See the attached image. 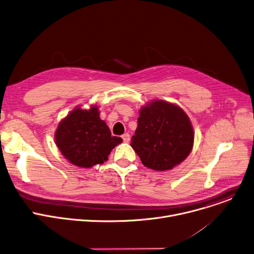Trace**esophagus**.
Wrapping results in <instances>:
<instances>
[{"mask_svg": "<svg viewBox=\"0 0 254 254\" xmlns=\"http://www.w3.org/2000/svg\"><path fill=\"white\" fill-rule=\"evenodd\" d=\"M122 139L124 142H129L130 141V135L128 133H125L122 135Z\"/></svg>", "mask_w": 254, "mask_h": 254, "instance_id": "obj_1", "label": "esophagus"}]
</instances>
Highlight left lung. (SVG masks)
<instances>
[{"mask_svg":"<svg viewBox=\"0 0 254 254\" xmlns=\"http://www.w3.org/2000/svg\"><path fill=\"white\" fill-rule=\"evenodd\" d=\"M193 138L186 112L175 104L155 100L140 109L131 146L144 166L164 172L188 157Z\"/></svg>","mask_w":254,"mask_h":254,"instance_id":"8db88e82","label":"left lung"}]
</instances>
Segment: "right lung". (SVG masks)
I'll return each mask as SVG.
<instances>
[{"mask_svg":"<svg viewBox=\"0 0 254 254\" xmlns=\"http://www.w3.org/2000/svg\"><path fill=\"white\" fill-rule=\"evenodd\" d=\"M54 139L62 154L70 163L83 168L107 161L112 149L123 141L111 135L96 105L89 110L74 108L59 124Z\"/></svg>","mask_w":254,"mask_h":254,"instance_id":"add662e5","label":"right lung"}]
</instances>
